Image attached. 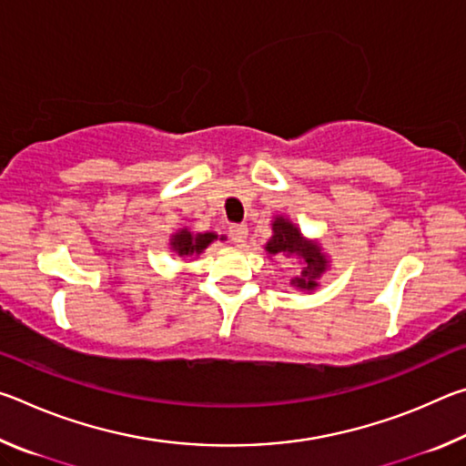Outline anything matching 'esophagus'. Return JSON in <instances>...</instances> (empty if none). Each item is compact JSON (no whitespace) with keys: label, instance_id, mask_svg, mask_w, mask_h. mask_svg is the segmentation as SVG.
Here are the masks:
<instances>
[{"label":"esophagus","instance_id":"esophagus-1","mask_svg":"<svg viewBox=\"0 0 466 466\" xmlns=\"http://www.w3.org/2000/svg\"><path fill=\"white\" fill-rule=\"evenodd\" d=\"M247 236H248V228L244 224H236V226H230V238L238 244V247H242L244 242H247Z\"/></svg>","mask_w":466,"mask_h":466}]
</instances>
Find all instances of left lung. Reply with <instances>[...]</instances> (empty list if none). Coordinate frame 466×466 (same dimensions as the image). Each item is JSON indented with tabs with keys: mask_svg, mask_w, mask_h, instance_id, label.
I'll return each instance as SVG.
<instances>
[{
	"mask_svg": "<svg viewBox=\"0 0 466 466\" xmlns=\"http://www.w3.org/2000/svg\"><path fill=\"white\" fill-rule=\"evenodd\" d=\"M273 236L265 244L267 257L271 258H298L299 278L291 279L289 286L299 291H314L319 288V279L330 269V261L325 255L319 240L306 238L302 230L286 216H275L271 222Z\"/></svg>",
	"mask_w": 466,
	"mask_h": 466,
	"instance_id": "obj_1",
	"label": "left lung"
}]
</instances>
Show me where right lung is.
I'll use <instances>...</instances> for the list:
<instances>
[{"label":"right lung","instance_id":"add662e5","mask_svg":"<svg viewBox=\"0 0 466 466\" xmlns=\"http://www.w3.org/2000/svg\"><path fill=\"white\" fill-rule=\"evenodd\" d=\"M216 232H191L188 228H180L175 234H170V250L178 257H199L201 252L218 240ZM219 240H224V236Z\"/></svg>","mask_w":466,"mask_h":466}]
</instances>
